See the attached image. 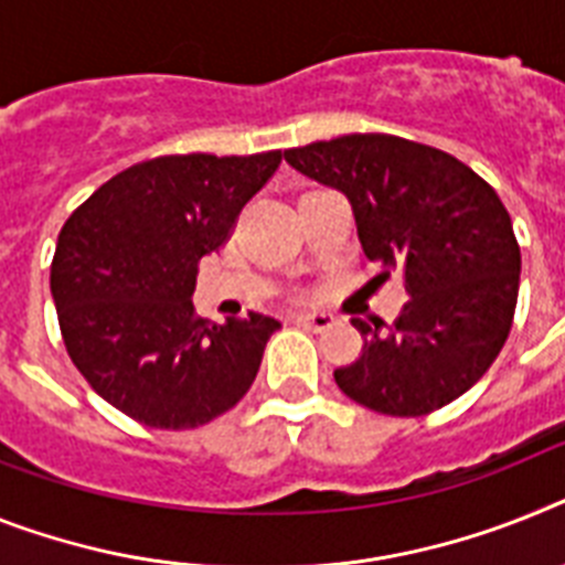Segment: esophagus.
<instances>
[{"instance_id":"1","label":"esophagus","mask_w":565,"mask_h":565,"mask_svg":"<svg viewBox=\"0 0 565 565\" xmlns=\"http://www.w3.org/2000/svg\"><path fill=\"white\" fill-rule=\"evenodd\" d=\"M296 321L305 324L307 330H312V333H324V330H330L335 324L333 316H327V312H301Z\"/></svg>"}]
</instances>
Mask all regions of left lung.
Masks as SVG:
<instances>
[{
  "label": "left lung",
  "instance_id": "obj_1",
  "mask_svg": "<svg viewBox=\"0 0 565 565\" xmlns=\"http://www.w3.org/2000/svg\"><path fill=\"white\" fill-rule=\"evenodd\" d=\"M284 160L353 206L367 260L396 269L399 319H350L362 355L333 373L341 393L387 416H425L459 399L509 339L520 290L511 217L462 160L393 135H344Z\"/></svg>",
  "mask_w": 565,
  "mask_h": 565
}]
</instances>
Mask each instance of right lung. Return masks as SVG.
<instances>
[{"label": "right lung", "instance_id": "right-lung-1", "mask_svg": "<svg viewBox=\"0 0 565 565\" xmlns=\"http://www.w3.org/2000/svg\"><path fill=\"white\" fill-rule=\"evenodd\" d=\"M281 163L166 154L114 174L74 210L51 264L60 330L85 382L149 428L206 425L244 399L278 321L260 312L226 324L198 319L203 255Z\"/></svg>", "mask_w": 565, "mask_h": 565}]
</instances>
